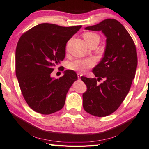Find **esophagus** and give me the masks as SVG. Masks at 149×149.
I'll return each mask as SVG.
<instances>
[{"label":"esophagus","mask_w":149,"mask_h":149,"mask_svg":"<svg viewBox=\"0 0 149 149\" xmlns=\"http://www.w3.org/2000/svg\"><path fill=\"white\" fill-rule=\"evenodd\" d=\"M77 75H78V79H80V77H81V76H82V74H81V73H80V72H78V73L77 74Z\"/></svg>","instance_id":"34e87169"}]
</instances>
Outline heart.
<instances>
[{
    "label": "heart",
    "mask_w": 149,
    "mask_h": 149,
    "mask_svg": "<svg viewBox=\"0 0 149 149\" xmlns=\"http://www.w3.org/2000/svg\"><path fill=\"white\" fill-rule=\"evenodd\" d=\"M83 37L89 46L95 43H99L100 41V36L94 32H85L84 33ZM95 61L91 58L77 59L70 63L69 67V69L72 71L84 72L93 65Z\"/></svg>",
    "instance_id": "b5f03b06"
}]
</instances>
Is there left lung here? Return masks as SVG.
<instances>
[{
    "mask_svg": "<svg viewBox=\"0 0 149 149\" xmlns=\"http://www.w3.org/2000/svg\"><path fill=\"white\" fill-rule=\"evenodd\" d=\"M86 30H101L106 37L104 57L93 69L96 78L81 77L87 91L83 94V107L97 117L116 111L125 100L135 77L137 56L135 43L121 23L107 19ZM104 78L100 84L97 81Z\"/></svg>",
    "mask_w": 149,
    "mask_h": 149,
    "instance_id": "obj_1",
    "label": "left lung"
}]
</instances>
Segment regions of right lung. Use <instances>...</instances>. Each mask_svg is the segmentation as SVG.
Segmentation results:
<instances>
[{"label":"right lung","mask_w":149,"mask_h":149,"mask_svg":"<svg viewBox=\"0 0 149 149\" xmlns=\"http://www.w3.org/2000/svg\"><path fill=\"white\" fill-rule=\"evenodd\" d=\"M81 27L42 23L19 38L15 51L16 77L22 96L33 111L49 115L63 107L67 93L77 80V74L67 70L55 79L50 74L65 58L67 42Z\"/></svg>","instance_id":"add662e5"}]
</instances>
